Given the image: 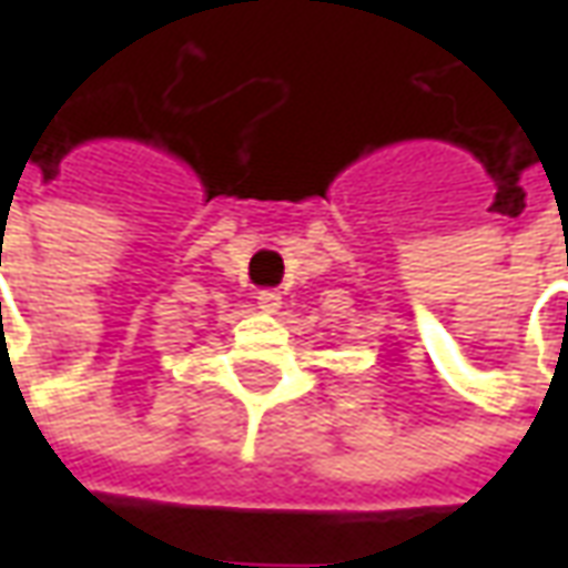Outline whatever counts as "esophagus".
Listing matches in <instances>:
<instances>
[{
	"mask_svg": "<svg viewBox=\"0 0 568 568\" xmlns=\"http://www.w3.org/2000/svg\"><path fill=\"white\" fill-rule=\"evenodd\" d=\"M255 297H258V307L264 310V313H276V310H280V304H283V297H280V292H276V288H261Z\"/></svg>",
	"mask_w": 568,
	"mask_h": 568,
	"instance_id": "esophagus-1",
	"label": "esophagus"
}]
</instances>
